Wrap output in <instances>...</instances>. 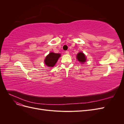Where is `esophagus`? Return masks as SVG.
I'll return each instance as SVG.
<instances>
[{
    "label": "esophagus",
    "mask_w": 124,
    "mask_h": 124,
    "mask_svg": "<svg viewBox=\"0 0 124 124\" xmlns=\"http://www.w3.org/2000/svg\"><path fill=\"white\" fill-rule=\"evenodd\" d=\"M65 53H66V54H69V52L68 51H66L65 52Z\"/></svg>",
    "instance_id": "esophagus-1"
}]
</instances>
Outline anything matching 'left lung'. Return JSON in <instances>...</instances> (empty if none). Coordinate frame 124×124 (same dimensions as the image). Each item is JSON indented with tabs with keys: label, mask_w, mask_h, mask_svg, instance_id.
Returning <instances> with one entry per match:
<instances>
[{
	"label": "left lung",
	"mask_w": 124,
	"mask_h": 124,
	"mask_svg": "<svg viewBox=\"0 0 124 124\" xmlns=\"http://www.w3.org/2000/svg\"><path fill=\"white\" fill-rule=\"evenodd\" d=\"M77 59L78 61L81 62H84L86 61V57L84 54H83L82 52H80L77 55Z\"/></svg>",
	"instance_id": "8db88e82"
}]
</instances>
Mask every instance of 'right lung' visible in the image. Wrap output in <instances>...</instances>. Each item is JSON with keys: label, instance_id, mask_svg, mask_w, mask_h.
Here are the masks:
<instances>
[{"label": "right lung", "instance_id": "obj_1", "mask_svg": "<svg viewBox=\"0 0 124 124\" xmlns=\"http://www.w3.org/2000/svg\"><path fill=\"white\" fill-rule=\"evenodd\" d=\"M60 56H61L60 54L54 53L53 52H51L45 59V63L48 67H54Z\"/></svg>", "mask_w": 124, "mask_h": 124}]
</instances>
